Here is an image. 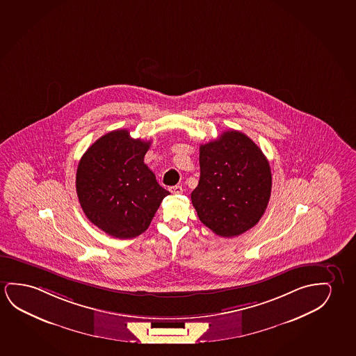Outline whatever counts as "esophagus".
<instances>
[{"label":"esophagus","instance_id":"obj_1","mask_svg":"<svg viewBox=\"0 0 356 356\" xmlns=\"http://www.w3.org/2000/svg\"><path fill=\"white\" fill-rule=\"evenodd\" d=\"M170 191L172 194H175V195H179L183 193V189H181V186H170Z\"/></svg>","mask_w":356,"mask_h":356}]
</instances>
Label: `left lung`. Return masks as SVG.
<instances>
[{"label":"left lung","instance_id":"obj_1","mask_svg":"<svg viewBox=\"0 0 356 356\" xmlns=\"http://www.w3.org/2000/svg\"><path fill=\"white\" fill-rule=\"evenodd\" d=\"M200 179L191 193L199 220L213 234L234 237L255 226L271 193L270 165L241 131L200 145Z\"/></svg>","mask_w":356,"mask_h":356}]
</instances>
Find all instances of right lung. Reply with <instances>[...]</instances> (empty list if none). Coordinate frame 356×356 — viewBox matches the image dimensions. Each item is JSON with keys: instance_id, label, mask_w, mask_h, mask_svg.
<instances>
[{"instance_id": "right-lung-1", "label": "right lung", "mask_w": 356, "mask_h": 356, "mask_svg": "<svg viewBox=\"0 0 356 356\" xmlns=\"http://www.w3.org/2000/svg\"><path fill=\"white\" fill-rule=\"evenodd\" d=\"M149 141L125 129L103 135L80 159L76 191L90 222L115 238L145 232L170 191L143 163Z\"/></svg>"}]
</instances>
